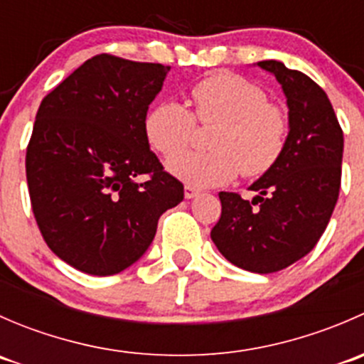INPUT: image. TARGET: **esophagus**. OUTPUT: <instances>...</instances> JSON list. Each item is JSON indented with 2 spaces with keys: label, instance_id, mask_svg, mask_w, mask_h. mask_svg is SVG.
Wrapping results in <instances>:
<instances>
[{
  "label": "esophagus",
  "instance_id": "esophagus-1",
  "mask_svg": "<svg viewBox=\"0 0 364 364\" xmlns=\"http://www.w3.org/2000/svg\"><path fill=\"white\" fill-rule=\"evenodd\" d=\"M197 193H199V190L193 188V186H190V185L185 186V197H186V199H193Z\"/></svg>",
  "mask_w": 364,
  "mask_h": 364
}]
</instances>
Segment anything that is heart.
Masks as SVG:
<instances>
[{
    "mask_svg": "<svg viewBox=\"0 0 364 364\" xmlns=\"http://www.w3.org/2000/svg\"><path fill=\"white\" fill-rule=\"evenodd\" d=\"M192 109L174 100L156 104L144 119L151 148L165 159L184 149L196 123L215 124L209 152H187L168 161V171L186 185L204 188L269 172L287 148L291 117L266 90L232 72H216L190 91Z\"/></svg>",
    "mask_w": 364,
    "mask_h": 364,
    "instance_id": "1",
    "label": "heart"
}]
</instances>
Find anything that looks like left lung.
Returning a JSON list of instances; mask_svg holds the SVG:
<instances>
[{
    "label": "left lung",
    "mask_w": 364,
    "mask_h": 364,
    "mask_svg": "<svg viewBox=\"0 0 364 364\" xmlns=\"http://www.w3.org/2000/svg\"><path fill=\"white\" fill-rule=\"evenodd\" d=\"M287 97L291 134L278 164L250 186L259 196L220 192L222 215L211 240L229 262L274 273L314 250L328 227L341 185L343 132L328 95L282 61H259Z\"/></svg>",
    "instance_id": "8db88e82"
}]
</instances>
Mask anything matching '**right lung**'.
I'll use <instances>...</instances> for the list:
<instances>
[{
  "label": "right lung",
  "mask_w": 364,
  "mask_h": 364,
  "mask_svg": "<svg viewBox=\"0 0 364 364\" xmlns=\"http://www.w3.org/2000/svg\"><path fill=\"white\" fill-rule=\"evenodd\" d=\"M168 70L97 54L40 104L26 148L31 209L47 247L75 269H127L151 245L161 213L183 200V183L144 134Z\"/></svg>",
  "instance_id": "add662e5"
}]
</instances>
